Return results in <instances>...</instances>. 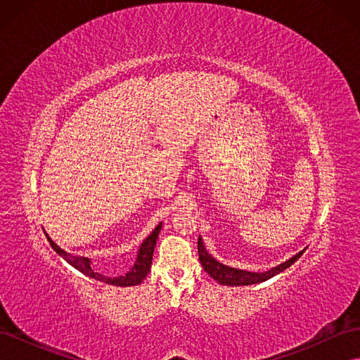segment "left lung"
<instances>
[{"mask_svg": "<svg viewBox=\"0 0 360 360\" xmlns=\"http://www.w3.org/2000/svg\"><path fill=\"white\" fill-rule=\"evenodd\" d=\"M304 250H307V248L302 249L299 254L292 255L291 258L284 261V263H281V264L271 267L266 271H249V270L234 269V267H230V266H225V264L219 263V261L213 258L209 254V250L205 249V246L202 243V238L201 237L198 238V255H200L201 266L214 281H217L222 285H230V287L259 284V282H264L270 278H274V276L282 274V271L288 269L291 264L296 263V261L302 257Z\"/></svg>", "mask_w": 360, "mask_h": 360, "instance_id": "1", "label": "left lung"}]
</instances>
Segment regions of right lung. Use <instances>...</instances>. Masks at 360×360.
Segmentation results:
<instances>
[{
	"instance_id": "add662e5",
	"label": "right lung",
	"mask_w": 360,
	"mask_h": 360,
	"mask_svg": "<svg viewBox=\"0 0 360 360\" xmlns=\"http://www.w3.org/2000/svg\"><path fill=\"white\" fill-rule=\"evenodd\" d=\"M160 228H162V222L155 228L153 231L150 233V236L146 238V240L141 243L139 249H138V254H136V259L134 266L129 269L127 274L124 275H120V276H105L102 274H97L91 269V258L89 257H79V255H72L68 250L61 249L56 242L52 240V238L46 234V238L49 245L52 246V249L56 250V252L63 257L64 259L68 261L70 266H73L76 270H79L81 274L94 278L101 282H105V284H110V285H117V287H134V285H139L141 282L146 279V276L148 275V271L151 269V259H153V252H155V246H156V240L159 237L160 233Z\"/></svg>"
}]
</instances>
